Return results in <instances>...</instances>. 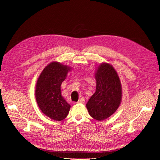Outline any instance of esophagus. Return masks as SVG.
<instances>
[{
  "mask_svg": "<svg viewBox=\"0 0 160 160\" xmlns=\"http://www.w3.org/2000/svg\"><path fill=\"white\" fill-rule=\"evenodd\" d=\"M85 102V99H84V98H80L79 100H78V101L77 102V103H78V104H83Z\"/></svg>",
  "mask_w": 160,
  "mask_h": 160,
  "instance_id": "obj_1",
  "label": "esophagus"
}]
</instances>
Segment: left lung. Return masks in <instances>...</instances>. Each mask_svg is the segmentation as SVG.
Returning <instances> with one entry per match:
<instances>
[{
  "instance_id": "1",
  "label": "left lung",
  "mask_w": 160,
  "mask_h": 160,
  "mask_svg": "<svg viewBox=\"0 0 160 160\" xmlns=\"http://www.w3.org/2000/svg\"><path fill=\"white\" fill-rule=\"evenodd\" d=\"M96 91L86 104L91 117L102 121L110 117L119 106L122 97L121 82L113 67L100 65L95 74Z\"/></svg>"
}]
</instances>
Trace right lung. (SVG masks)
<instances>
[{
  "mask_svg": "<svg viewBox=\"0 0 160 160\" xmlns=\"http://www.w3.org/2000/svg\"><path fill=\"white\" fill-rule=\"evenodd\" d=\"M70 67L58 62L48 64L40 74L36 87V98L41 112L59 121L68 115L71 106L61 95L62 83Z\"/></svg>",
  "mask_w": 160,
  "mask_h": 160,
  "instance_id": "1",
  "label": "right lung"
}]
</instances>
